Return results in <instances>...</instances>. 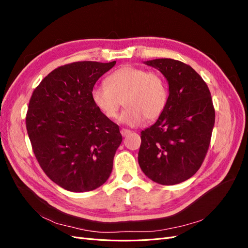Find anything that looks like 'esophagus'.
Wrapping results in <instances>:
<instances>
[{"label":"esophagus","instance_id":"34e87169","mask_svg":"<svg viewBox=\"0 0 248 248\" xmlns=\"http://www.w3.org/2000/svg\"><path fill=\"white\" fill-rule=\"evenodd\" d=\"M129 133H131V131H130L129 129H125V128H122V129H121V134H122V137L128 136Z\"/></svg>","mask_w":248,"mask_h":248}]
</instances>
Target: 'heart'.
I'll use <instances>...</instances> for the list:
<instances>
[{"mask_svg":"<svg viewBox=\"0 0 248 248\" xmlns=\"http://www.w3.org/2000/svg\"><path fill=\"white\" fill-rule=\"evenodd\" d=\"M107 87H95L91 91L94 107L114 120L123 104L126 107L119 121L138 126L144 120L153 121L161 116L169 101V89L159 72L136 66H123L106 79Z\"/></svg>","mask_w":248,"mask_h":248,"instance_id":"1","label":"heart"}]
</instances>
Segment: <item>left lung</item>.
Wrapping results in <instances>:
<instances>
[{
  "mask_svg": "<svg viewBox=\"0 0 248 248\" xmlns=\"http://www.w3.org/2000/svg\"><path fill=\"white\" fill-rule=\"evenodd\" d=\"M145 64L163 74L170 94L156 123L140 132L139 164L156 183H181L196 174L208 152L215 123L211 93L200 74L183 62L155 59Z\"/></svg>",
  "mask_w": 248,
  "mask_h": 248,
  "instance_id": "8db88e82",
  "label": "left lung"
}]
</instances>
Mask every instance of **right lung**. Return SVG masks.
<instances>
[{
    "mask_svg": "<svg viewBox=\"0 0 248 248\" xmlns=\"http://www.w3.org/2000/svg\"><path fill=\"white\" fill-rule=\"evenodd\" d=\"M116 61L74 62L44 78L29 102L26 126L37 161L62 188L85 192L107 182L118 147L119 126L104 117L91 91Z\"/></svg>",
    "mask_w": 248,
    "mask_h": 248,
    "instance_id": "1",
    "label": "right lung"
}]
</instances>
